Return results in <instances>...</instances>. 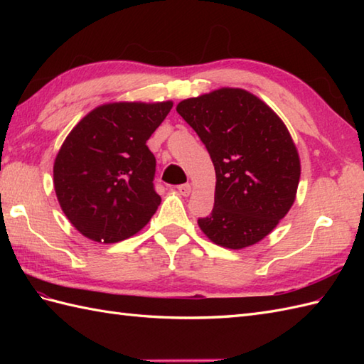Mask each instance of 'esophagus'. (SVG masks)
I'll list each match as a JSON object with an SVG mask.
<instances>
[{
    "label": "esophagus",
    "mask_w": 364,
    "mask_h": 364,
    "mask_svg": "<svg viewBox=\"0 0 364 364\" xmlns=\"http://www.w3.org/2000/svg\"><path fill=\"white\" fill-rule=\"evenodd\" d=\"M176 189H178V192H180V194H181L183 197H188V196L191 194V184H189V183L180 184V186H178Z\"/></svg>",
    "instance_id": "obj_1"
}]
</instances>
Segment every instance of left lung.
I'll list each match as a JSON object with an SVG mask.
<instances>
[{
    "instance_id": "1",
    "label": "left lung",
    "mask_w": 364,
    "mask_h": 364,
    "mask_svg": "<svg viewBox=\"0 0 364 364\" xmlns=\"http://www.w3.org/2000/svg\"><path fill=\"white\" fill-rule=\"evenodd\" d=\"M206 146L215 170L214 208L198 227L218 245L261 241L296 198L299 153L280 117L242 89H219L176 106Z\"/></svg>"
}]
</instances>
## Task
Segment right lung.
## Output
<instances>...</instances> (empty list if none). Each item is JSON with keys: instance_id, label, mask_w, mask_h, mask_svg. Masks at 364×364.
<instances>
[{"instance_id": "1", "label": "right lung", "mask_w": 364, "mask_h": 364, "mask_svg": "<svg viewBox=\"0 0 364 364\" xmlns=\"http://www.w3.org/2000/svg\"><path fill=\"white\" fill-rule=\"evenodd\" d=\"M172 106L105 105L67 136L54 161V189L81 235L97 242H119L142 230L156 213V158L146 141Z\"/></svg>"}]
</instances>
